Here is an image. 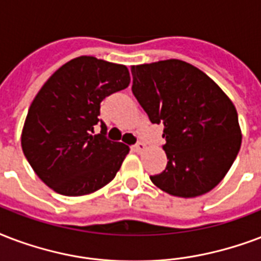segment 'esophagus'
<instances>
[{"instance_id":"esophagus-1","label":"esophagus","mask_w":261,"mask_h":261,"mask_svg":"<svg viewBox=\"0 0 261 261\" xmlns=\"http://www.w3.org/2000/svg\"><path fill=\"white\" fill-rule=\"evenodd\" d=\"M145 149H146V145L142 144V142H138V144L133 146V150H134V152H137V153H142Z\"/></svg>"}]
</instances>
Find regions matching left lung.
<instances>
[{
	"label": "left lung",
	"instance_id": "obj_1",
	"mask_svg": "<svg viewBox=\"0 0 261 261\" xmlns=\"http://www.w3.org/2000/svg\"><path fill=\"white\" fill-rule=\"evenodd\" d=\"M133 93L150 122L164 124L168 163L153 185L171 196L193 198L211 192L241 148L237 109L201 69L176 59L131 65Z\"/></svg>",
	"mask_w": 261,
	"mask_h": 261
}]
</instances>
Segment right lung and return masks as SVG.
Wrapping results in <instances>:
<instances>
[{
	"label": "right lung",
	"instance_id": "right-lung-1",
	"mask_svg": "<svg viewBox=\"0 0 261 261\" xmlns=\"http://www.w3.org/2000/svg\"><path fill=\"white\" fill-rule=\"evenodd\" d=\"M130 85L126 65L81 56L61 65L38 91L21 131L34 172L59 194H90L108 185L130 148L94 135L99 104ZM105 124L101 122V127Z\"/></svg>",
	"mask_w": 261,
	"mask_h": 261
}]
</instances>
